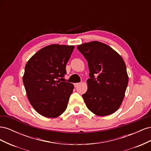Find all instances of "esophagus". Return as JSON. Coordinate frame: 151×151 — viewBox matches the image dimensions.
Returning a JSON list of instances; mask_svg holds the SVG:
<instances>
[{"mask_svg":"<svg viewBox=\"0 0 151 151\" xmlns=\"http://www.w3.org/2000/svg\"><path fill=\"white\" fill-rule=\"evenodd\" d=\"M80 84H81L80 83H75L74 84V87H75V88H77V87L79 85H80Z\"/></svg>","mask_w":151,"mask_h":151,"instance_id":"1","label":"esophagus"}]
</instances>
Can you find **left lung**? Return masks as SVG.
Instances as JSON below:
<instances>
[{"instance_id": "1", "label": "left lung", "mask_w": 151, "mask_h": 151, "mask_svg": "<svg viewBox=\"0 0 151 151\" xmlns=\"http://www.w3.org/2000/svg\"><path fill=\"white\" fill-rule=\"evenodd\" d=\"M77 48L88 61L90 72L88 90L83 94L86 106L100 116L115 113L122 104L129 83L124 60L115 50L97 41Z\"/></svg>"}]
</instances>
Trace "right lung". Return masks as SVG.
Instances as JSON below:
<instances>
[{
    "label": "right lung",
    "mask_w": 151,
    "mask_h": 151,
    "mask_svg": "<svg viewBox=\"0 0 151 151\" xmlns=\"http://www.w3.org/2000/svg\"><path fill=\"white\" fill-rule=\"evenodd\" d=\"M74 46L53 44L36 52L26 63L22 81L32 106L41 115L56 118L65 111L74 85L59 81Z\"/></svg>",
    "instance_id": "right-lung-1"
}]
</instances>
